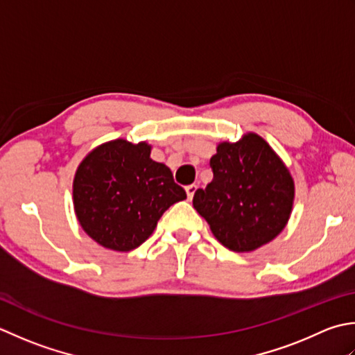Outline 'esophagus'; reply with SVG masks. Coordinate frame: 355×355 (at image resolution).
Returning a JSON list of instances; mask_svg holds the SVG:
<instances>
[{
    "label": "esophagus",
    "mask_w": 355,
    "mask_h": 355,
    "mask_svg": "<svg viewBox=\"0 0 355 355\" xmlns=\"http://www.w3.org/2000/svg\"><path fill=\"white\" fill-rule=\"evenodd\" d=\"M196 190H198V185H194V184L185 187V191H187L188 199H190V200L193 199V196H194V193H196Z\"/></svg>",
    "instance_id": "34e87169"
}]
</instances>
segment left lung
I'll use <instances>...</instances> for the list:
<instances>
[{"instance_id":"left-lung-1","label":"left lung","mask_w":355,"mask_h":355,"mask_svg":"<svg viewBox=\"0 0 355 355\" xmlns=\"http://www.w3.org/2000/svg\"><path fill=\"white\" fill-rule=\"evenodd\" d=\"M209 165L213 180L196 190L193 207L223 247L251 252L284 231L294 205V179L262 136L248 132L236 142H219Z\"/></svg>"}]
</instances>
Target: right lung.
Wrapping results in <instances>:
<instances>
[{
  "instance_id": "add662e5",
  "label": "right lung",
  "mask_w": 355,
  "mask_h": 355,
  "mask_svg": "<svg viewBox=\"0 0 355 355\" xmlns=\"http://www.w3.org/2000/svg\"><path fill=\"white\" fill-rule=\"evenodd\" d=\"M146 141L122 137L87 153L73 178L79 225L101 247L132 251L153 234L157 220L187 193L165 164L150 157Z\"/></svg>"
}]
</instances>
